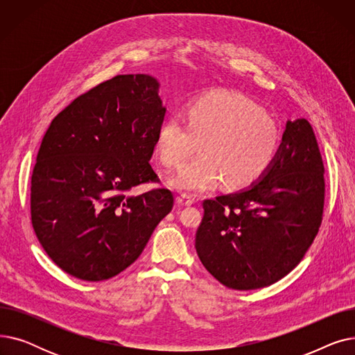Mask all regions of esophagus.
<instances>
[{
    "label": "esophagus",
    "mask_w": 355,
    "mask_h": 355,
    "mask_svg": "<svg viewBox=\"0 0 355 355\" xmlns=\"http://www.w3.org/2000/svg\"><path fill=\"white\" fill-rule=\"evenodd\" d=\"M177 202L180 204V206H182V207H189V206H191V204L194 202V198L187 196V194H181V196L177 197Z\"/></svg>",
    "instance_id": "1"
}]
</instances>
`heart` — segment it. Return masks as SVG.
Segmentation results:
<instances>
[{
  "label": "heart",
  "instance_id": "b5f03b06",
  "mask_svg": "<svg viewBox=\"0 0 355 355\" xmlns=\"http://www.w3.org/2000/svg\"><path fill=\"white\" fill-rule=\"evenodd\" d=\"M275 122L250 99L220 92L187 107V123L171 116L159 126L157 153L166 166L187 159L198 142L201 154L185 162L168 180L181 193H202L223 180L227 187H241L263 175L279 149Z\"/></svg>",
  "mask_w": 355,
  "mask_h": 355
}]
</instances>
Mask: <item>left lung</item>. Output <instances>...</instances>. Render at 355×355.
<instances>
[{
    "mask_svg": "<svg viewBox=\"0 0 355 355\" xmlns=\"http://www.w3.org/2000/svg\"><path fill=\"white\" fill-rule=\"evenodd\" d=\"M324 162L311 123L288 121L276 158L248 189L204 200L196 250L227 288L269 286L301 262L318 234Z\"/></svg>",
    "mask_w": 355,
    "mask_h": 355,
    "instance_id": "8db88e82",
    "label": "left lung"
}]
</instances>
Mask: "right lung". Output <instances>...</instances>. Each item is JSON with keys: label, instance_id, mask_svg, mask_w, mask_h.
Returning a JSON list of instances; mask_svg holds the SVG:
<instances>
[{"label": "right lung", "instance_id": "1", "mask_svg": "<svg viewBox=\"0 0 355 355\" xmlns=\"http://www.w3.org/2000/svg\"><path fill=\"white\" fill-rule=\"evenodd\" d=\"M159 82L119 74L74 99L43 137L31 175V223L40 245L66 273L87 282L132 265L173 210L149 165L164 122Z\"/></svg>", "mask_w": 355, "mask_h": 355}]
</instances>
